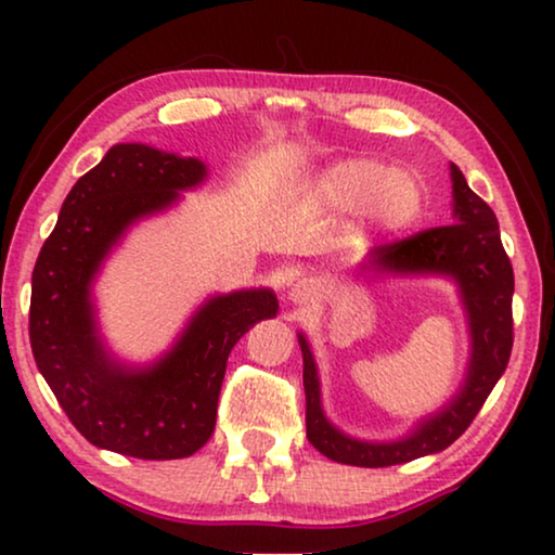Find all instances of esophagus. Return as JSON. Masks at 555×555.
<instances>
[{
    "mask_svg": "<svg viewBox=\"0 0 555 555\" xmlns=\"http://www.w3.org/2000/svg\"><path fill=\"white\" fill-rule=\"evenodd\" d=\"M314 297H317V286L312 282H297L289 292V299L294 305H307V301H312Z\"/></svg>",
    "mask_w": 555,
    "mask_h": 555,
    "instance_id": "34e87169",
    "label": "esophagus"
}]
</instances>
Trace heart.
I'll list each match as a JSON object with an SVG mask.
<instances>
[{"label":"heart","mask_w":555,"mask_h":555,"mask_svg":"<svg viewBox=\"0 0 555 555\" xmlns=\"http://www.w3.org/2000/svg\"><path fill=\"white\" fill-rule=\"evenodd\" d=\"M324 210L350 216L365 210L375 231L396 233L413 225L424 210V184L409 169H388L378 159L350 157L324 167L312 182Z\"/></svg>","instance_id":"b5f03b06"}]
</instances>
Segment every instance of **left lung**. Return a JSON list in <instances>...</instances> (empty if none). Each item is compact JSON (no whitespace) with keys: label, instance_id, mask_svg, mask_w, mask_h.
<instances>
[{"label":"left lung","instance_id":"1","mask_svg":"<svg viewBox=\"0 0 555 555\" xmlns=\"http://www.w3.org/2000/svg\"><path fill=\"white\" fill-rule=\"evenodd\" d=\"M454 223L428 228L411 238L386 243L367 254L360 271L367 273H434L460 286L467 312L472 354L460 393L444 409L421 421L409 437L396 441L352 439L332 426L322 411L320 375L307 337L299 332L305 358L307 439L327 460L352 467H390L437 454L467 431L494 383L505 373L513 350V266L502 248L500 225L490 205L469 190L460 167L452 165Z\"/></svg>","mask_w":555,"mask_h":555}]
</instances>
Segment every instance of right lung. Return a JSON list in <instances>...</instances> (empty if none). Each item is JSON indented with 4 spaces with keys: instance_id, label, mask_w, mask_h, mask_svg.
Returning a JSON list of instances; mask_svg holds the SVG:
<instances>
[{
    "instance_id": "add662e5",
    "label": "right lung",
    "mask_w": 555,
    "mask_h": 555,
    "mask_svg": "<svg viewBox=\"0 0 555 555\" xmlns=\"http://www.w3.org/2000/svg\"><path fill=\"white\" fill-rule=\"evenodd\" d=\"M208 167L146 144L111 146L73 184L33 271L29 345L57 403L93 447L137 460H182L212 437L233 345L279 312L271 289L218 294L192 314L157 363L111 358L95 327L91 286L137 220L197 188Z\"/></svg>"
}]
</instances>
